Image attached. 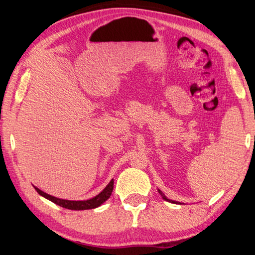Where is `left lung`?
Returning a JSON list of instances; mask_svg holds the SVG:
<instances>
[{
	"mask_svg": "<svg viewBox=\"0 0 255 255\" xmlns=\"http://www.w3.org/2000/svg\"><path fill=\"white\" fill-rule=\"evenodd\" d=\"M160 192V191H159ZM160 194H162L161 192H160ZM162 196H163V199H165V200H167V202H171V203H175V202H172V200L171 199H167L165 196H164V195L163 194H162Z\"/></svg>",
	"mask_w": 255,
	"mask_h": 255,
	"instance_id": "left-lung-1",
	"label": "left lung"
}]
</instances>
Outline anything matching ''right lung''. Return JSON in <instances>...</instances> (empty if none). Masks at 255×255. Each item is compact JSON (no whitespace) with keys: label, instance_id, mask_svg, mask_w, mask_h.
<instances>
[{"label":"right lung","instance_id":"obj_1","mask_svg":"<svg viewBox=\"0 0 255 255\" xmlns=\"http://www.w3.org/2000/svg\"><path fill=\"white\" fill-rule=\"evenodd\" d=\"M113 188H114V180H112L110 183H108V185L103 189L99 195H96V196L93 198L88 199V200H67V199H60V198L53 197L51 195L46 194L42 191H40L39 188L35 187L37 193L41 195V196L49 199L50 202L55 203L56 205L61 206L63 208L72 209V210H85V209H93V208L99 207V206H101L103 203L106 202V200L110 198L113 192Z\"/></svg>","mask_w":255,"mask_h":255}]
</instances>
